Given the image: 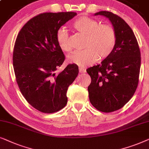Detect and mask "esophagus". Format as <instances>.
Listing matches in <instances>:
<instances>
[{
    "instance_id": "34e87169",
    "label": "esophagus",
    "mask_w": 149,
    "mask_h": 149,
    "mask_svg": "<svg viewBox=\"0 0 149 149\" xmlns=\"http://www.w3.org/2000/svg\"><path fill=\"white\" fill-rule=\"evenodd\" d=\"M79 71H80V73H84L86 72V69L82 68V67H80V68H79Z\"/></svg>"
}]
</instances>
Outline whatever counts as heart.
I'll use <instances>...</instances> for the list:
<instances>
[{
  "instance_id": "1",
  "label": "heart",
  "mask_w": 149,
  "mask_h": 149,
  "mask_svg": "<svg viewBox=\"0 0 149 149\" xmlns=\"http://www.w3.org/2000/svg\"><path fill=\"white\" fill-rule=\"evenodd\" d=\"M75 30L86 35L84 49L76 51L68 56L71 64L80 67L92 65L98 60L106 58L112 54L116 43V35L114 29L110 25L100 24L96 19L82 16L73 23ZM56 41L60 48L64 52H70L69 33L64 28L57 31Z\"/></svg>"
}]
</instances>
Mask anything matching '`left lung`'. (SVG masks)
Wrapping results in <instances>:
<instances>
[{
    "instance_id": "obj_1",
    "label": "left lung",
    "mask_w": 149,
    "mask_h": 149,
    "mask_svg": "<svg viewBox=\"0 0 149 149\" xmlns=\"http://www.w3.org/2000/svg\"><path fill=\"white\" fill-rule=\"evenodd\" d=\"M94 15L110 19L116 43L112 54L102 64L86 69L91 78L89 100L97 110L111 112L123 108L136 92L141 65L140 47L132 29L121 17L106 11Z\"/></svg>"
}]
</instances>
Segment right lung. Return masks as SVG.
I'll return each mask as SVG.
<instances>
[{
	"label": "right lung",
	"mask_w": 149,
	"mask_h": 149,
	"mask_svg": "<svg viewBox=\"0 0 149 149\" xmlns=\"http://www.w3.org/2000/svg\"><path fill=\"white\" fill-rule=\"evenodd\" d=\"M76 15L41 13L28 21L17 36L13 52L16 82L26 100L41 112L49 114L64 108L68 87L78 76L75 64L57 72L65 58L57 43V31Z\"/></svg>",
	"instance_id": "1"
}]
</instances>
